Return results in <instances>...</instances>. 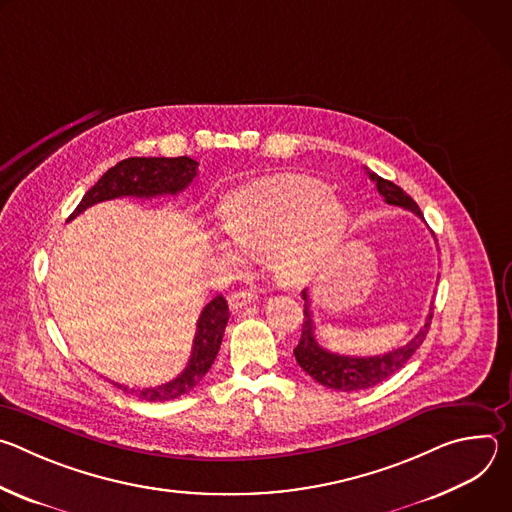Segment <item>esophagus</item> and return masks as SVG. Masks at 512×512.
<instances>
[{
  "mask_svg": "<svg viewBox=\"0 0 512 512\" xmlns=\"http://www.w3.org/2000/svg\"><path fill=\"white\" fill-rule=\"evenodd\" d=\"M255 300H257L255 291H249V289L235 291V294L229 296V308H231L233 312H239V310H243L245 306H249V304L255 302Z\"/></svg>",
  "mask_w": 512,
  "mask_h": 512,
  "instance_id": "obj_1",
  "label": "esophagus"
}]
</instances>
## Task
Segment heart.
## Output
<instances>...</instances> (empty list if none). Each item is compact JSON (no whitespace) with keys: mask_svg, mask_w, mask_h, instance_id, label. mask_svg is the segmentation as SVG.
Segmentation results:
<instances>
[{"mask_svg":"<svg viewBox=\"0 0 512 512\" xmlns=\"http://www.w3.org/2000/svg\"><path fill=\"white\" fill-rule=\"evenodd\" d=\"M229 243L216 251L227 263L239 253L265 257L283 285H306L336 255L348 225L346 208L310 176L281 174L233 192L218 208Z\"/></svg>","mask_w":512,"mask_h":512,"instance_id":"heart-1","label":"heart"}]
</instances>
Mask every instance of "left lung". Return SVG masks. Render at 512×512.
<instances>
[{"instance_id":"8db88e82","label":"left lung","mask_w":512,"mask_h":512,"mask_svg":"<svg viewBox=\"0 0 512 512\" xmlns=\"http://www.w3.org/2000/svg\"><path fill=\"white\" fill-rule=\"evenodd\" d=\"M369 178L377 184L379 194L385 198L387 204L401 206L405 210H411L419 218H423L419 206L411 196H407L397 184L377 176L375 172L367 170ZM304 298V324H302V336L298 346L294 348V356L298 360L300 367L320 385L334 389V391H364L369 387H375L395 375L399 369L405 367V362L413 356V352L421 346L425 340V334L431 324V312L427 316V322L423 328L415 334L413 340H409L405 346L395 348L391 352L379 354V356H344L330 352L320 346L316 340V326H314V316H312V300L310 294L304 289L302 291Z\"/></svg>"}]
</instances>
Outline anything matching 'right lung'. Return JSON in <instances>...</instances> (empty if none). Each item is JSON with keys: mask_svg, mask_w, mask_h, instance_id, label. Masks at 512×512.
<instances>
[{"mask_svg": "<svg viewBox=\"0 0 512 512\" xmlns=\"http://www.w3.org/2000/svg\"><path fill=\"white\" fill-rule=\"evenodd\" d=\"M198 174V162L192 158H127L113 168H109L101 180L83 196L81 204L68 218H75L89 206L113 200L121 196L135 198H154L164 194L182 192ZM229 322V306L223 296L212 298L196 324L192 354L188 367L170 383L150 389H129L125 385L113 383L117 389L135 395L141 401H172L190 393L202 377L212 367V362L221 348L223 334Z\"/></svg>", "mask_w": 512, "mask_h": 512, "instance_id": "1", "label": "right lung"}]
</instances>
